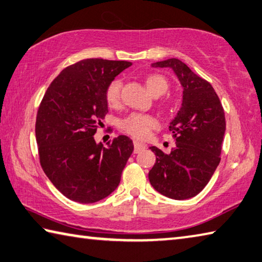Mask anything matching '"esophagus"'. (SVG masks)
<instances>
[{
	"instance_id": "esophagus-1",
	"label": "esophagus",
	"mask_w": 262,
	"mask_h": 262,
	"mask_svg": "<svg viewBox=\"0 0 262 262\" xmlns=\"http://www.w3.org/2000/svg\"><path fill=\"white\" fill-rule=\"evenodd\" d=\"M145 149V145L143 143H141V142L139 141H134V152L135 154H139V152H141L142 150Z\"/></svg>"
}]
</instances>
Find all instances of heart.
Returning <instances> with one entry per match:
<instances>
[{
    "label": "heart",
    "mask_w": 262,
    "mask_h": 262,
    "mask_svg": "<svg viewBox=\"0 0 262 262\" xmlns=\"http://www.w3.org/2000/svg\"><path fill=\"white\" fill-rule=\"evenodd\" d=\"M145 85L147 92L155 97L161 96L168 89L167 80L160 74L147 75L145 79ZM120 80L116 79L108 83L105 90V99L108 106L116 107L119 105V103H120ZM157 127H158V121L155 117L141 115V113H132V115L123 119L120 123V128L123 132L136 137V139H146L150 135L151 130L156 129Z\"/></svg>",
    "instance_id": "1"
}]
</instances>
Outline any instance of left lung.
I'll return each mask as SVG.
<instances>
[{"instance_id":"1","label":"left lung","mask_w":262,"mask_h":262,"mask_svg":"<svg viewBox=\"0 0 262 262\" xmlns=\"http://www.w3.org/2000/svg\"><path fill=\"white\" fill-rule=\"evenodd\" d=\"M152 68L172 69L182 85V104L169 123L175 147L165 155L150 146L156 164L149 172L152 187L164 196L183 201L198 194L220 164L226 118L210 82L198 77L180 59L157 61Z\"/></svg>"}]
</instances>
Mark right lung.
Masks as SVG:
<instances>
[{
	"label": "right lung",
	"instance_id": "1",
	"mask_svg": "<svg viewBox=\"0 0 262 262\" xmlns=\"http://www.w3.org/2000/svg\"><path fill=\"white\" fill-rule=\"evenodd\" d=\"M130 61L89 58L64 69L47 89L35 135L43 172L73 202L96 203L112 193L134 144L120 135L106 146L94 139L107 113L106 87Z\"/></svg>",
	"mask_w": 262,
	"mask_h": 262
}]
</instances>
